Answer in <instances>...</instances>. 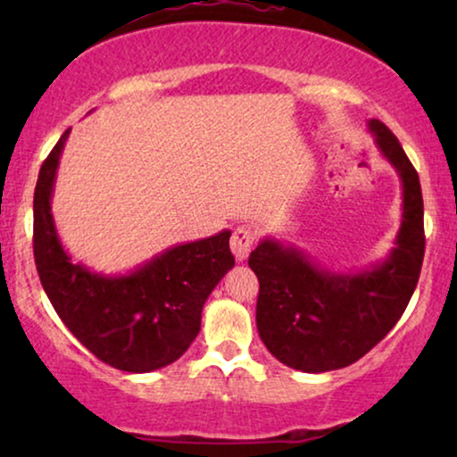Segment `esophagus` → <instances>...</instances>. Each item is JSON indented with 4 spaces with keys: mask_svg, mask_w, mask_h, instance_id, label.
Wrapping results in <instances>:
<instances>
[{
    "mask_svg": "<svg viewBox=\"0 0 457 457\" xmlns=\"http://www.w3.org/2000/svg\"><path fill=\"white\" fill-rule=\"evenodd\" d=\"M253 241H255V235H253L252 228L245 227V224L237 227L233 230V237H230V249H233L235 258L239 260V262L247 260L249 252H252Z\"/></svg>",
    "mask_w": 457,
    "mask_h": 457,
    "instance_id": "34e87169",
    "label": "esophagus"
}]
</instances>
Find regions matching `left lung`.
<instances>
[{
	"instance_id": "8db88e82",
	"label": "left lung",
	"mask_w": 457,
	"mask_h": 457,
	"mask_svg": "<svg viewBox=\"0 0 457 457\" xmlns=\"http://www.w3.org/2000/svg\"><path fill=\"white\" fill-rule=\"evenodd\" d=\"M403 187L389 258L358 274L318 268L302 249L264 239L249 255L260 280L255 324L274 358L303 372L339 370L383 341L408 308L424 260V204L416 168L383 122H368Z\"/></svg>"
}]
</instances>
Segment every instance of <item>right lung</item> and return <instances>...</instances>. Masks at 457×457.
I'll use <instances>...</instances> for the list:
<instances>
[{
	"label": "right lung",
	"instance_id": "obj_1",
	"mask_svg": "<svg viewBox=\"0 0 457 457\" xmlns=\"http://www.w3.org/2000/svg\"><path fill=\"white\" fill-rule=\"evenodd\" d=\"M66 130L41 164L35 187L33 253L54 310L89 352L124 372H152L179 360L199 333L212 289L235 266L222 230L166 249L122 277L74 264L55 233L52 191Z\"/></svg>",
	"mask_w": 457,
	"mask_h": 457
}]
</instances>
